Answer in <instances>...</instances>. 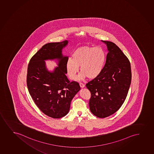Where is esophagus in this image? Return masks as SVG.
I'll return each instance as SVG.
<instances>
[{
	"label": "esophagus",
	"instance_id": "esophagus-1",
	"mask_svg": "<svg viewBox=\"0 0 154 154\" xmlns=\"http://www.w3.org/2000/svg\"><path fill=\"white\" fill-rule=\"evenodd\" d=\"M79 85H80V87L82 88H83L85 87V85H84V84H82V83H80L79 84Z\"/></svg>",
	"mask_w": 154,
	"mask_h": 154
}]
</instances>
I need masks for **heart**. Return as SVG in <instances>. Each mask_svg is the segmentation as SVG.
Wrapping results in <instances>:
<instances>
[{
	"mask_svg": "<svg viewBox=\"0 0 154 154\" xmlns=\"http://www.w3.org/2000/svg\"><path fill=\"white\" fill-rule=\"evenodd\" d=\"M106 60V53L101 48L82 46L72 53V58H68L67 60V73L70 79L74 80L80 66L82 72L78 76V79L83 80L87 77L94 79L101 73Z\"/></svg>",
	"mask_w": 154,
	"mask_h": 154,
	"instance_id": "obj_1",
	"label": "heart"
}]
</instances>
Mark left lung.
Segmentation results:
<instances>
[{
	"label": "left lung",
	"mask_w": 154,
	"mask_h": 154,
	"mask_svg": "<svg viewBox=\"0 0 154 154\" xmlns=\"http://www.w3.org/2000/svg\"><path fill=\"white\" fill-rule=\"evenodd\" d=\"M108 53L102 72L88 82L91 92L89 108L92 114L104 118L114 114L125 100L131 82V68L128 59L114 43L102 41Z\"/></svg>",
	"instance_id": "obj_1"
}]
</instances>
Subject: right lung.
Returning a JSON list of instances; mask_svg holds the SVG:
<instances>
[{
  "label": "right lung",
  "mask_w": 154,
  "mask_h": 154,
  "mask_svg": "<svg viewBox=\"0 0 154 154\" xmlns=\"http://www.w3.org/2000/svg\"><path fill=\"white\" fill-rule=\"evenodd\" d=\"M67 40L49 43L42 46L31 58L28 65L26 83L29 92L37 106L44 114L54 119L66 116L74 96L80 90L78 82H70L66 76L67 56L62 50ZM55 60L58 66L50 71L45 60Z\"/></svg>",
  "instance_id": "right-lung-1"
}]
</instances>
